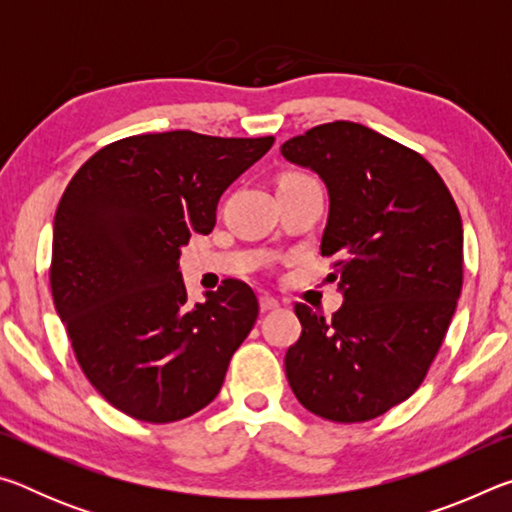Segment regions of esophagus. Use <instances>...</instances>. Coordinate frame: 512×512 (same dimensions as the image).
Instances as JSON below:
<instances>
[{"mask_svg": "<svg viewBox=\"0 0 512 512\" xmlns=\"http://www.w3.org/2000/svg\"><path fill=\"white\" fill-rule=\"evenodd\" d=\"M277 307H280V302H277L275 298H271V296L259 298V309H262V311H273Z\"/></svg>", "mask_w": 512, "mask_h": 512, "instance_id": "obj_1", "label": "esophagus"}]
</instances>
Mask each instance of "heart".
Here are the masks:
<instances>
[{"mask_svg":"<svg viewBox=\"0 0 512 512\" xmlns=\"http://www.w3.org/2000/svg\"><path fill=\"white\" fill-rule=\"evenodd\" d=\"M300 176V173H291V176H284V178H298Z\"/></svg>","mask_w":512,"mask_h":512,"instance_id":"heart-1","label":"heart"}]
</instances>
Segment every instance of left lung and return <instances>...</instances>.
Instances as JSON below:
<instances>
[{"mask_svg":"<svg viewBox=\"0 0 512 512\" xmlns=\"http://www.w3.org/2000/svg\"><path fill=\"white\" fill-rule=\"evenodd\" d=\"M329 192L320 255L343 305L325 318L298 302L287 350L291 391L332 422L379 418L429 372L463 287V223L438 171L409 146L354 121L309 128L280 146Z\"/></svg>","mask_w":512,"mask_h":512,"instance_id":"1","label":"left lung"}]
</instances>
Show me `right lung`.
Returning a JSON list of instances; mask_svg holds the SVG:
<instances>
[{
	"mask_svg": "<svg viewBox=\"0 0 512 512\" xmlns=\"http://www.w3.org/2000/svg\"><path fill=\"white\" fill-rule=\"evenodd\" d=\"M273 142L133 135L69 180L54 219L51 296L85 377L121 413L167 424L219 395L259 302L239 280L187 302L180 248L194 232L210 235L221 194Z\"/></svg>",
	"mask_w": 512,
	"mask_h": 512,
	"instance_id": "1",
	"label": "right lung"
}]
</instances>
